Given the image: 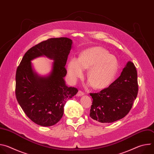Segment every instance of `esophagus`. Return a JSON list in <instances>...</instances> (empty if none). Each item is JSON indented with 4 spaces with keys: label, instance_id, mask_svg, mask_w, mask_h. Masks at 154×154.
Here are the masks:
<instances>
[{
    "label": "esophagus",
    "instance_id": "esophagus-1",
    "mask_svg": "<svg viewBox=\"0 0 154 154\" xmlns=\"http://www.w3.org/2000/svg\"><path fill=\"white\" fill-rule=\"evenodd\" d=\"M83 95H84V93L82 91H79V92L77 94V96H78V97H80Z\"/></svg>",
    "mask_w": 154,
    "mask_h": 154
}]
</instances>
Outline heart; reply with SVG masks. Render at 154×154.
<instances>
[{"label":"heart","instance_id":"b5f03b06","mask_svg":"<svg viewBox=\"0 0 154 154\" xmlns=\"http://www.w3.org/2000/svg\"><path fill=\"white\" fill-rule=\"evenodd\" d=\"M119 68L117 58L105 49L96 46L82 51L78 59L69 60L67 72L70 80L75 82L83 75V69L89 70L87 79L96 90H103L115 79Z\"/></svg>","mask_w":154,"mask_h":154}]
</instances>
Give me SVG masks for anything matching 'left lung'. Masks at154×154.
<instances>
[{
  "instance_id": "1",
  "label": "left lung",
  "mask_w": 154,
  "mask_h": 154,
  "mask_svg": "<svg viewBox=\"0 0 154 154\" xmlns=\"http://www.w3.org/2000/svg\"><path fill=\"white\" fill-rule=\"evenodd\" d=\"M138 91L137 71L129 61L120 76L105 89L90 93L93 101L90 117L94 122L111 123L125 117L132 107Z\"/></svg>"
}]
</instances>
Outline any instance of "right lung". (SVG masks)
<instances>
[{
	"mask_svg": "<svg viewBox=\"0 0 154 154\" xmlns=\"http://www.w3.org/2000/svg\"><path fill=\"white\" fill-rule=\"evenodd\" d=\"M72 41L68 38H50L32 47L24 55L16 74V96L23 111L35 124L52 126L62 118L66 101L78 90L66 85L65 68ZM40 56L52 59L51 72L40 76L31 61Z\"/></svg>",
	"mask_w": 154,
	"mask_h": 154,
	"instance_id": "obj_1",
	"label": "right lung"
}]
</instances>
